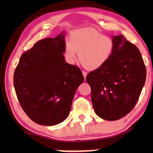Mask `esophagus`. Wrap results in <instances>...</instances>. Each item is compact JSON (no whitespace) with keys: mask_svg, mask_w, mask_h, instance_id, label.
I'll return each mask as SVG.
<instances>
[{"mask_svg":"<svg viewBox=\"0 0 153 153\" xmlns=\"http://www.w3.org/2000/svg\"><path fill=\"white\" fill-rule=\"evenodd\" d=\"M82 73H83V75H84V78H85V79H86V75H87V72H85V71H83Z\"/></svg>","mask_w":153,"mask_h":153,"instance_id":"esophagus-1","label":"esophagus"}]
</instances>
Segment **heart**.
<instances>
[{"instance_id":"b5f03b06","label":"heart","mask_w":153,"mask_h":153,"mask_svg":"<svg viewBox=\"0 0 153 153\" xmlns=\"http://www.w3.org/2000/svg\"><path fill=\"white\" fill-rule=\"evenodd\" d=\"M114 41L93 29H78L69 36V43L65 44L64 55L69 64L78 60L85 69L95 70L104 66L114 50Z\"/></svg>"}]
</instances>
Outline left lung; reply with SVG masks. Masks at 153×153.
Segmentation results:
<instances>
[{
    "instance_id": "obj_1",
    "label": "left lung",
    "mask_w": 153,
    "mask_h": 153,
    "mask_svg": "<svg viewBox=\"0 0 153 153\" xmlns=\"http://www.w3.org/2000/svg\"><path fill=\"white\" fill-rule=\"evenodd\" d=\"M114 50L101 68L86 75L95 113L107 121L127 115L136 104L146 81L142 56L123 35L113 36Z\"/></svg>"
}]
</instances>
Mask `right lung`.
I'll list each match as a JSON object with an SVG mask.
<instances>
[{"instance_id":"obj_1","label":"right lung","mask_w":153,"mask_h":153,"mask_svg":"<svg viewBox=\"0 0 153 153\" xmlns=\"http://www.w3.org/2000/svg\"><path fill=\"white\" fill-rule=\"evenodd\" d=\"M64 35L35 43L22 54L14 73L21 107L40 125L53 126L67 118L75 91L84 80L79 68L65 62Z\"/></svg>"}]
</instances>
